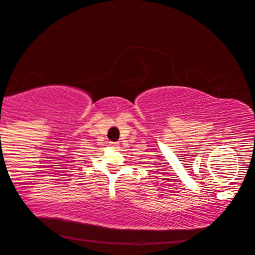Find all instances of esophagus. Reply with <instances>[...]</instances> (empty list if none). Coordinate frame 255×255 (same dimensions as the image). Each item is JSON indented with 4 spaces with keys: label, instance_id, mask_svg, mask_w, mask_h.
Wrapping results in <instances>:
<instances>
[{
    "label": "esophagus",
    "instance_id": "1",
    "mask_svg": "<svg viewBox=\"0 0 255 255\" xmlns=\"http://www.w3.org/2000/svg\"><path fill=\"white\" fill-rule=\"evenodd\" d=\"M110 146H112V148H118L119 143L118 142H110Z\"/></svg>",
    "mask_w": 255,
    "mask_h": 255
}]
</instances>
